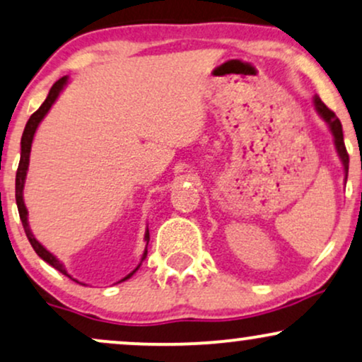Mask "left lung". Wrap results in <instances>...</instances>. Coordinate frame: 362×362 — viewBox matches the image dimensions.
I'll list each match as a JSON object with an SVG mask.
<instances>
[{
	"label": "left lung",
	"instance_id": "left-lung-1",
	"mask_svg": "<svg viewBox=\"0 0 362 362\" xmlns=\"http://www.w3.org/2000/svg\"><path fill=\"white\" fill-rule=\"evenodd\" d=\"M313 106H315V110H317V112H319V116L322 117V119L329 124L330 133H332V136H334L335 150H337L339 158H341V162L344 165V172H346V180H347V172H349V155H347L346 145H344V134H342L341 121H339V117L335 116L334 111H330L329 107L320 101L319 95H315V98H313Z\"/></svg>",
	"mask_w": 362,
	"mask_h": 362
}]
</instances>
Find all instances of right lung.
Here are the masks:
<instances>
[{
	"label": "right lung",
	"mask_w": 362,
	"mask_h": 362,
	"mask_svg": "<svg viewBox=\"0 0 362 362\" xmlns=\"http://www.w3.org/2000/svg\"><path fill=\"white\" fill-rule=\"evenodd\" d=\"M67 81H69V77H67V76H64L62 79H59V81L55 82L54 86H52V89H50L49 95H47V99H45V101H43L42 106L38 107V110L35 111L32 116H30L28 123H27V126H25L23 136H21V156H20V165H18V170H16L15 197H16V206H18L20 219H21V224H23L25 234H27V238H28L30 245H32V247L35 250V252H37V255L40 256V258H42L43 261H47V263H49L50 267H54L55 269H59V272H60V273H64L65 276L72 278V276L69 275V273H67V269H65L64 263H60V261L57 259L55 256L52 255L50 251H47L45 247H43V246L40 245V243H38L37 239H35L33 233H32V230H30V224H28V211H27V207H25V202H23V187H25V178H27V170H28V163H30V150H32L33 134H35V132H37V128H38V124H40V121L43 119V117H45L47 112L50 111L52 104H54V103L57 101V98H59V94L62 93V89L65 87V84H67ZM145 241H146V246H148V241H150V233H148V229H146V233H145ZM146 252H148V251L145 250V252H143V258H141V261L146 258ZM139 264H141V263H139ZM139 264L136 267V269L139 268ZM136 269H133V272L129 273L128 276H124L123 280H121V281L128 280L129 276H133V275H134V272H136Z\"/></svg>",
	"instance_id": "1"
}]
</instances>
